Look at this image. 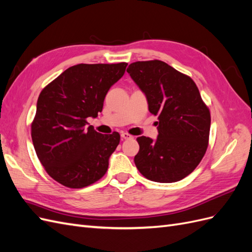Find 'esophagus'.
I'll use <instances>...</instances> for the list:
<instances>
[{"instance_id":"34e87169","label":"esophagus","mask_w":252,"mask_h":252,"mask_svg":"<svg viewBox=\"0 0 252 252\" xmlns=\"http://www.w3.org/2000/svg\"><path fill=\"white\" fill-rule=\"evenodd\" d=\"M121 138L123 139V140H128V139L131 138V135L126 133V132H122V133H121Z\"/></svg>"}]
</instances>
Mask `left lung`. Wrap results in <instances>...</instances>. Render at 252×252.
Wrapping results in <instances>:
<instances>
[{
    "mask_svg": "<svg viewBox=\"0 0 252 252\" xmlns=\"http://www.w3.org/2000/svg\"><path fill=\"white\" fill-rule=\"evenodd\" d=\"M127 72L146 95L149 111L158 117V138L136 139V168L158 183L186 178L202 161L210 131V112L195 83L158 60L134 62Z\"/></svg>",
    "mask_w": 252,
    "mask_h": 252,
    "instance_id": "8db88e82",
    "label": "left lung"
}]
</instances>
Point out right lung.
<instances>
[{"label":"right lung","mask_w":252,"mask_h":252,"mask_svg":"<svg viewBox=\"0 0 252 252\" xmlns=\"http://www.w3.org/2000/svg\"><path fill=\"white\" fill-rule=\"evenodd\" d=\"M127 63L78 64L45 87L36 103L32 138L50 177L66 187L83 188L100 180L120 143L119 132L102 134L88 126Z\"/></svg>","instance_id":"1"}]
</instances>
